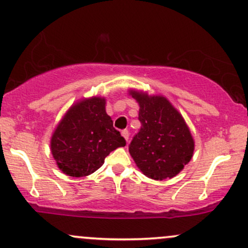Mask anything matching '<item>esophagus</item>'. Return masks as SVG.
Returning a JSON list of instances; mask_svg holds the SVG:
<instances>
[{"instance_id":"obj_1","label":"esophagus","mask_w":248,"mask_h":248,"mask_svg":"<svg viewBox=\"0 0 248 248\" xmlns=\"http://www.w3.org/2000/svg\"><path fill=\"white\" fill-rule=\"evenodd\" d=\"M121 135L124 136V140H126V141L128 142V139H129V132H128L127 129H124V130H122V132H121Z\"/></svg>"}]
</instances>
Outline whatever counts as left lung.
Listing matches in <instances>:
<instances>
[{
	"label": "left lung",
	"instance_id": "1",
	"mask_svg": "<svg viewBox=\"0 0 248 248\" xmlns=\"http://www.w3.org/2000/svg\"><path fill=\"white\" fill-rule=\"evenodd\" d=\"M139 102L141 128L129 144V153L147 177L172 178L191 160L195 142L183 116L162 95L130 91Z\"/></svg>",
	"mask_w": 248,
	"mask_h": 248
}]
</instances>
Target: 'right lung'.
I'll list each match as a JSON object with an SVG mask.
<instances>
[{
	"mask_svg": "<svg viewBox=\"0 0 248 248\" xmlns=\"http://www.w3.org/2000/svg\"><path fill=\"white\" fill-rule=\"evenodd\" d=\"M106 99L93 96L70 107L51 138V153L65 175L84 177L104 164L126 140L106 113Z\"/></svg>",
	"mask_w": 248,
	"mask_h": 248,
	"instance_id": "obj_1",
	"label": "right lung"
}]
</instances>
